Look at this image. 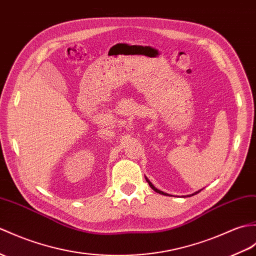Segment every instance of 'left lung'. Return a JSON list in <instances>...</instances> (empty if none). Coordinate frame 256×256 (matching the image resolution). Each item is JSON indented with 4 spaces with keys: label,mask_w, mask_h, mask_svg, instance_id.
Masks as SVG:
<instances>
[{
    "label": "left lung",
    "mask_w": 256,
    "mask_h": 256,
    "mask_svg": "<svg viewBox=\"0 0 256 256\" xmlns=\"http://www.w3.org/2000/svg\"><path fill=\"white\" fill-rule=\"evenodd\" d=\"M146 181L148 182V184H150V186L154 190V191H155V192H157V193H159V194H162V195H166V196H169V194H167V193H164L162 191H160V190H158V188H156L155 186H152V183L150 181V180H148L147 179V178H146ZM200 191H198V192H195V193H193V194H191V195H188V196H193V195H195V194H198V193H200Z\"/></svg>",
    "instance_id": "left-lung-1"
}]
</instances>
